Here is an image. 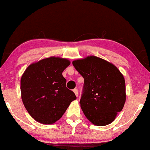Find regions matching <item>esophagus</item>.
<instances>
[{
    "label": "esophagus",
    "instance_id": "34e87169",
    "mask_svg": "<svg viewBox=\"0 0 150 150\" xmlns=\"http://www.w3.org/2000/svg\"><path fill=\"white\" fill-rule=\"evenodd\" d=\"M73 91H74V93H75V95L76 96H78V95H79V92H78V89H73Z\"/></svg>",
    "mask_w": 150,
    "mask_h": 150
}]
</instances>
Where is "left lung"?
<instances>
[{
    "label": "left lung",
    "instance_id": "obj_1",
    "mask_svg": "<svg viewBox=\"0 0 150 150\" xmlns=\"http://www.w3.org/2000/svg\"><path fill=\"white\" fill-rule=\"evenodd\" d=\"M72 64L85 80L80 104L86 117L98 126L112 123L126 102L124 76L111 63L96 56Z\"/></svg>",
    "mask_w": 150,
    "mask_h": 150
}]
</instances>
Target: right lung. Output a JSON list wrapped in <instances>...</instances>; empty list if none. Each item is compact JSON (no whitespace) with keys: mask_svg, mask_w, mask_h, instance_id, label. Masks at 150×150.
Instances as JSON below:
<instances>
[{"mask_svg":"<svg viewBox=\"0 0 150 150\" xmlns=\"http://www.w3.org/2000/svg\"><path fill=\"white\" fill-rule=\"evenodd\" d=\"M69 64L68 59L51 57L30 64L22 74V102L37 122L54 124L76 99L74 93L65 86L66 79L62 75Z\"/></svg>","mask_w":150,"mask_h":150,"instance_id":"obj_1","label":"right lung"}]
</instances>
